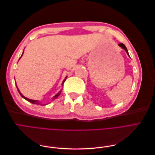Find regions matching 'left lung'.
<instances>
[{
    "label": "left lung",
    "mask_w": 155,
    "mask_h": 155,
    "mask_svg": "<svg viewBox=\"0 0 155 155\" xmlns=\"http://www.w3.org/2000/svg\"><path fill=\"white\" fill-rule=\"evenodd\" d=\"M121 48H123V49H124L125 50V51H126V53L127 54V55L129 56V52H128V50H127V48H126V46L123 44V43H120V44H119L118 45Z\"/></svg>",
    "instance_id": "1"
}]
</instances>
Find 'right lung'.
Masks as SVG:
<instances>
[{"label":"right lung","mask_w":155,"mask_h":155,"mask_svg":"<svg viewBox=\"0 0 155 155\" xmlns=\"http://www.w3.org/2000/svg\"><path fill=\"white\" fill-rule=\"evenodd\" d=\"M23 52H24V51H23ZM22 54H23V53H22ZM22 55H21V57H22ZM21 58H19V59H21ZM67 77H66V78H65V79H64V80H63V83H62V85H63V83H64V82L65 81V80H66V79H67ZM17 90H18V92H19V94H20V95L23 97V98H24V99H25L26 100H27L28 101H29V102H30V103H31V104H37V105H45L46 104H41V103H39L38 101H37V100H30V99H28V98H27V97H25L24 96H23L22 94L20 92V91H19V90H18V88H17ZM61 90L58 94H56L55 96H54V97H53V100H54L55 99V98H57L59 95H60V94H61Z\"/></svg>","instance_id":"1"}]
</instances>
